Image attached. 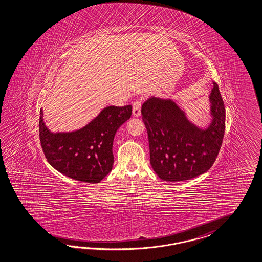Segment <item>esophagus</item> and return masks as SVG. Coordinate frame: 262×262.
<instances>
[{"label": "esophagus", "instance_id": "34e87169", "mask_svg": "<svg viewBox=\"0 0 262 262\" xmlns=\"http://www.w3.org/2000/svg\"><path fill=\"white\" fill-rule=\"evenodd\" d=\"M133 115L135 117H138L141 115V102L135 101L133 105Z\"/></svg>", "mask_w": 262, "mask_h": 262}]
</instances>
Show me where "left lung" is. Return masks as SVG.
<instances>
[{"mask_svg":"<svg viewBox=\"0 0 262 262\" xmlns=\"http://www.w3.org/2000/svg\"><path fill=\"white\" fill-rule=\"evenodd\" d=\"M209 101L212 119L206 128L189 120L171 99L151 96L142 105L150 165L162 180H189L209 170L215 161L225 132V107L216 83Z\"/></svg>","mask_w":262,"mask_h":262,"instance_id":"1","label":"left lung"}]
</instances>
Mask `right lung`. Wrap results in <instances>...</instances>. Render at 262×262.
<instances>
[{
	"instance_id": "add662e5",
	"label": "right lung",
	"mask_w": 262,
	"mask_h": 262,
	"mask_svg": "<svg viewBox=\"0 0 262 262\" xmlns=\"http://www.w3.org/2000/svg\"><path fill=\"white\" fill-rule=\"evenodd\" d=\"M133 107L106 106L85 127L52 133L40 111L39 136L50 165L64 176L88 183H99L113 170V144L117 129L132 116Z\"/></svg>"
}]
</instances>
